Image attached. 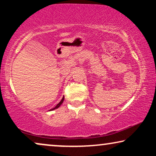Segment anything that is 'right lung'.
<instances>
[{"label": "right lung", "instance_id": "obj_1", "mask_svg": "<svg viewBox=\"0 0 156 156\" xmlns=\"http://www.w3.org/2000/svg\"><path fill=\"white\" fill-rule=\"evenodd\" d=\"M64 99H65V97H62V99L61 101H59V103L57 104L56 106H55V107H54V108H51V109H50V110H49V111H52V110H55V109H56V108H59V106H61V104H62V102L64 101Z\"/></svg>", "mask_w": 156, "mask_h": 156}]
</instances>
